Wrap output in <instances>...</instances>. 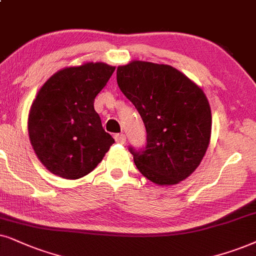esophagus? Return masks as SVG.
Instances as JSON below:
<instances>
[{"instance_id": "esophagus-1", "label": "esophagus", "mask_w": 256, "mask_h": 256, "mask_svg": "<svg viewBox=\"0 0 256 256\" xmlns=\"http://www.w3.org/2000/svg\"><path fill=\"white\" fill-rule=\"evenodd\" d=\"M114 139H116V142H117V143L124 144L125 140H126V137H125V134H117L114 136Z\"/></svg>"}]
</instances>
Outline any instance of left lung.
<instances>
[{"mask_svg": "<svg viewBox=\"0 0 256 256\" xmlns=\"http://www.w3.org/2000/svg\"><path fill=\"white\" fill-rule=\"evenodd\" d=\"M117 82L146 130L143 148H128L137 169L160 186L186 180L200 166L212 134L203 90L174 67L144 61L119 66Z\"/></svg>", "mask_w": 256, "mask_h": 256, "instance_id": "8db88e82", "label": "left lung"}]
</instances>
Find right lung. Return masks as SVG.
<instances>
[{"mask_svg": "<svg viewBox=\"0 0 256 256\" xmlns=\"http://www.w3.org/2000/svg\"><path fill=\"white\" fill-rule=\"evenodd\" d=\"M113 72L102 62L67 67L38 90L29 112V139L50 172L67 180L86 176L114 143L94 110L96 96Z\"/></svg>", "mask_w": 256, "mask_h": 256, "instance_id": "obj_1", "label": "right lung"}]
</instances>
